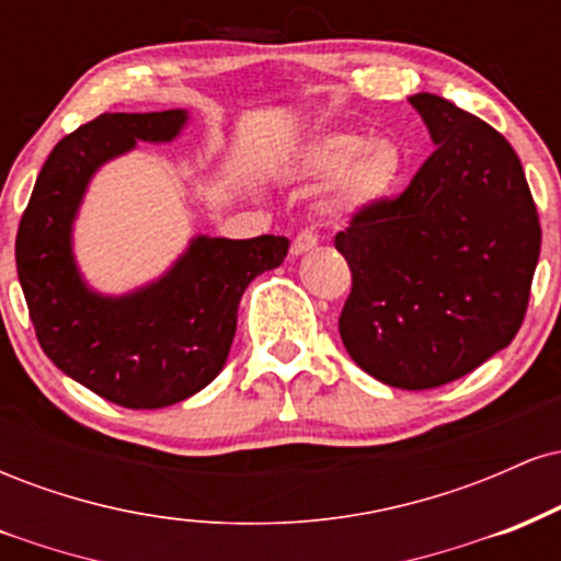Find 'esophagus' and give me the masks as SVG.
<instances>
[{
    "mask_svg": "<svg viewBox=\"0 0 561 561\" xmlns=\"http://www.w3.org/2000/svg\"><path fill=\"white\" fill-rule=\"evenodd\" d=\"M317 242H319V237L313 234L311 229H302L300 234L295 237V240H293V255H302V253H308V250L317 248Z\"/></svg>",
    "mask_w": 561,
    "mask_h": 561,
    "instance_id": "obj_1",
    "label": "esophagus"
}]
</instances>
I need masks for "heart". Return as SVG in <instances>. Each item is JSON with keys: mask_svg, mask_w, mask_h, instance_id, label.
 <instances>
[{"mask_svg": "<svg viewBox=\"0 0 561 561\" xmlns=\"http://www.w3.org/2000/svg\"><path fill=\"white\" fill-rule=\"evenodd\" d=\"M403 156L392 141L366 145L362 134H327L300 160V173L313 182H334V203L343 210H364L396 190Z\"/></svg>", "mask_w": 561, "mask_h": 561, "instance_id": "heart-1", "label": "heart"}]
</instances>
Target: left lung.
I'll list each match as a JSON object with an SVG mask.
<instances>
[{"instance_id": "left-lung-1", "label": "left lung", "mask_w": 561, "mask_h": 561, "mask_svg": "<svg viewBox=\"0 0 561 561\" xmlns=\"http://www.w3.org/2000/svg\"><path fill=\"white\" fill-rule=\"evenodd\" d=\"M435 152L396 197L356 210L334 248L353 285L340 337L390 388L469 375L514 340L530 300L540 221L512 145L443 96H409Z\"/></svg>"}]
</instances>
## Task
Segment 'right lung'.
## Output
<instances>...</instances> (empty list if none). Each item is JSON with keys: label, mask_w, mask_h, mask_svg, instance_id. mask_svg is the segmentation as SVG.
I'll list each match as a JSON object with an SVG mask.
<instances>
[{"label": "right lung", "mask_w": 561, "mask_h": 561, "mask_svg": "<svg viewBox=\"0 0 561 561\" xmlns=\"http://www.w3.org/2000/svg\"><path fill=\"white\" fill-rule=\"evenodd\" d=\"M184 111L102 113L62 137L38 173L15 237V263L36 340L57 369L124 409H160L214 382L255 276L287 255V237H197L156 285L102 298L81 282L70 224L92 173L137 139L169 141Z\"/></svg>", "instance_id": "add662e5"}]
</instances>
